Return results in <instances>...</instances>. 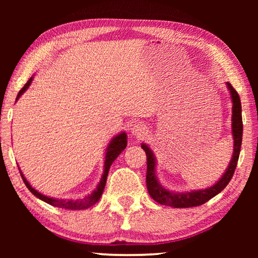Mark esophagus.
<instances>
[{"instance_id":"34e87169","label":"esophagus","mask_w":258,"mask_h":258,"mask_svg":"<svg viewBox=\"0 0 258 258\" xmlns=\"http://www.w3.org/2000/svg\"><path fill=\"white\" fill-rule=\"evenodd\" d=\"M147 132H149V130L145 125L143 124H135L132 130H131V133L134 136V138H138V139H143L144 136H146Z\"/></svg>"}]
</instances>
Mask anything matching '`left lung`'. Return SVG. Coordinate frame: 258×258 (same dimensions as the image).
Masks as SVG:
<instances>
[{
    "instance_id": "8db88e82",
    "label": "left lung",
    "mask_w": 258,
    "mask_h": 258,
    "mask_svg": "<svg viewBox=\"0 0 258 258\" xmlns=\"http://www.w3.org/2000/svg\"><path fill=\"white\" fill-rule=\"evenodd\" d=\"M227 90L229 91L231 100L233 103L232 106V135L234 141L233 155L232 160L229 161L228 166L226 168L221 178L213 186L205 189H194L190 191H175L169 190L162 186L156 175V157L154 153L151 150V147L142 143L141 147L146 153L147 157V173H146V186L147 190L151 197L155 202L160 203L162 205L171 206L175 208H186L200 206L204 204L207 201L213 199L218 193L226 187L229 180L232 179L235 168L237 165V161L239 157L240 146H242V136H243V120H242V105H240L239 95L235 91L232 84L226 82Z\"/></svg>"
}]
</instances>
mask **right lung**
I'll use <instances>...</instances> for the list:
<instances>
[{"label":"right lung","mask_w":258,"mask_h":258,"mask_svg":"<svg viewBox=\"0 0 258 258\" xmlns=\"http://www.w3.org/2000/svg\"><path fill=\"white\" fill-rule=\"evenodd\" d=\"M33 81V76L32 78L27 81V83L23 86V89H22L18 96H16V101L19 100L21 97V95L23 94V93L29 89V86L31 85ZM15 101V102H16ZM126 145H127V135H126L125 132H120L119 134L115 135L114 138L109 141V143L107 144V147L105 150V161H104V171L102 174V177L100 183L97 184L96 188L92 191L91 194L86 195L83 199H79V200H67V199H54V197H50V196H46V195H43L41 194L40 191L36 190L34 187H32L31 184L27 182V179L25 178V176L22 173L21 168L20 169V173H21V176L22 179H23L24 184L26 185V187L29 188V190L31 193L36 196L37 199H40L41 201L47 203V204H50L52 206H55V207H59V208H65V210H86V208L91 207L92 205H94L96 202H98V200L101 199V196L103 194V190L104 187H105V184H106V178H107V175H108V171H109V167H111L112 163L116 160L117 156L122 153L125 149H126Z\"/></svg>","instance_id":"right-lung-1"}]
</instances>
